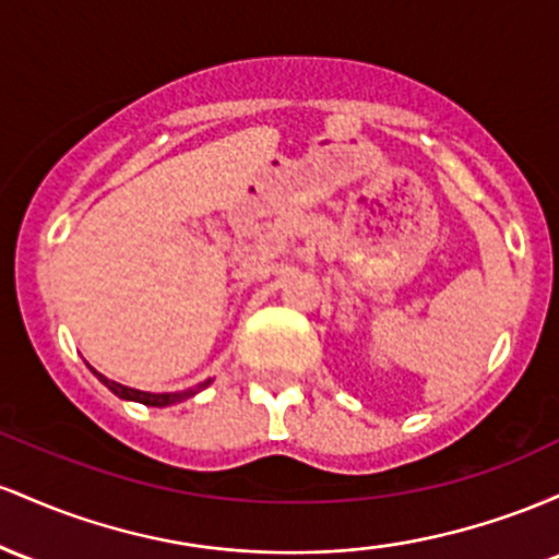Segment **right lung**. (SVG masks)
Segmentation results:
<instances>
[{"label":"right lung","instance_id":"add662e5","mask_svg":"<svg viewBox=\"0 0 559 559\" xmlns=\"http://www.w3.org/2000/svg\"><path fill=\"white\" fill-rule=\"evenodd\" d=\"M94 372V369H92ZM97 374V380L103 382V385H108L112 393H116L118 399H127V401H136V404H144V406H171V404H179V401L185 399H192L195 393L203 391V388L211 385V380L200 382L198 388H187V391H177V393H147V391H136V388H129V385H121V382L116 380H108L105 374L94 372Z\"/></svg>","mask_w":559,"mask_h":559}]
</instances>
